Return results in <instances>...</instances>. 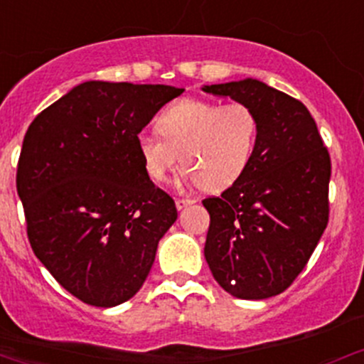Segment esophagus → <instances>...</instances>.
<instances>
[{
    "label": "esophagus",
    "mask_w": 364,
    "mask_h": 364,
    "mask_svg": "<svg viewBox=\"0 0 364 364\" xmlns=\"http://www.w3.org/2000/svg\"><path fill=\"white\" fill-rule=\"evenodd\" d=\"M190 204H193V200H190V199H176V208H178L179 211H181V209H185V208H188Z\"/></svg>",
    "instance_id": "obj_1"
}]
</instances>
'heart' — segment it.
<instances>
[{"label":"heart","mask_w":364,"mask_h":364,"mask_svg":"<svg viewBox=\"0 0 364 364\" xmlns=\"http://www.w3.org/2000/svg\"><path fill=\"white\" fill-rule=\"evenodd\" d=\"M156 130L160 135L142 134L137 139L146 174L153 181H165L181 160L186 167L183 183H200L216 192L232 185L250 164L257 117L240 102L220 105L186 98L160 114Z\"/></svg>","instance_id":"obj_1"}]
</instances>
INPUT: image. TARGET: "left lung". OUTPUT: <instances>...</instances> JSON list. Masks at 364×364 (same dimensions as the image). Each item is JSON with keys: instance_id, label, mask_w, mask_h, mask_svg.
<instances>
[{"instance_id": "left-lung-1", "label": "left lung", "mask_w": 364, "mask_h": 364, "mask_svg": "<svg viewBox=\"0 0 364 364\" xmlns=\"http://www.w3.org/2000/svg\"><path fill=\"white\" fill-rule=\"evenodd\" d=\"M257 117L250 164L209 213L204 257L223 291L240 299L284 292L306 266L328 225L331 160L308 109L248 77L203 86Z\"/></svg>"}]
</instances>
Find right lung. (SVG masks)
<instances>
[{
  "label": "right lung",
  "instance_id": "right-lung-1",
  "mask_svg": "<svg viewBox=\"0 0 364 364\" xmlns=\"http://www.w3.org/2000/svg\"><path fill=\"white\" fill-rule=\"evenodd\" d=\"M183 91L87 80L26 132L17 193L29 243L61 287L91 306L137 294L178 218L172 197L146 174L137 139Z\"/></svg>",
  "mask_w": 364,
  "mask_h": 364
}]
</instances>
